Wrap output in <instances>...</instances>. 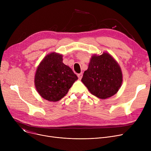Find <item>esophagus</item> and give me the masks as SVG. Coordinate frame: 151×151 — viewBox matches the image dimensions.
Here are the masks:
<instances>
[{"instance_id":"obj_1","label":"esophagus","mask_w":151,"mask_h":151,"mask_svg":"<svg viewBox=\"0 0 151 151\" xmlns=\"http://www.w3.org/2000/svg\"><path fill=\"white\" fill-rule=\"evenodd\" d=\"M78 77L79 78V79H80V80H81V79L82 77H83V73H81L78 74Z\"/></svg>"}]
</instances>
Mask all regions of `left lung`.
Wrapping results in <instances>:
<instances>
[{"label":"left lung","mask_w":151,"mask_h":151,"mask_svg":"<svg viewBox=\"0 0 151 151\" xmlns=\"http://www.w3.org/2000/svg\"><path fill=\"white\" fill-rule=\"evenodd\" d=\"M122 70L111 55L103 52L93 54L81 81L89 91L100 99L113 96L122 86Z\"/></svg>","instance_id":"obj_1"}]
</instances>
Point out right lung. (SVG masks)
<instances>
[{
  "mask_svg": "<svg viewBox=\"0 0 151 151\" xmlns=\"http://www.w3.org/2000/svg\"><path fill=\"white\" fill-rule=\"evenodd\" d=\"M63 55L52 52L43 59L38 65L34 77L36 90L43 99L58 101L68 93L78 76L63 63Z\"/></svg>",
  "mask_w": 151,
  "mask_h": 151,
  "instance_id": "add662e5",
  "label": "right lung"
}]
</instances>
